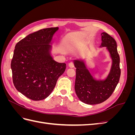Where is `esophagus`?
I'll list each match as a JSON object with an SVG mask.
<instances>
[{
    "mask_svg": "<svg viewBox=\"0 0 135 135\" xmlns=\"http://www.w3.org/2000/svg\"><path fill=\"white\" fill-rule=\"evenodd\" d=\"M69 66L70 67V68H73L74 67V63L72 62H70V63L69 64Z\"/></svg>",
    "mask_w": 135,
    "mask_h": 135,
    "instance_id": "1",
    "label": "esophagus"
}]
</instances>
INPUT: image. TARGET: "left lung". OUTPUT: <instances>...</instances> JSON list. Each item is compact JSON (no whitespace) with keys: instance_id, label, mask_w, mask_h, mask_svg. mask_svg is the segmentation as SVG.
<instances>
[{"instance_id":"8db88e82","label":"left lung","mask_w":135,"mask_h":135,"mask_svg":"<svg viewBox=\"0 0 135 135\" xmlns=\"http://www.w3.org/2000/svg\"><path fill=\"white\" fill-rule=\"evenodd\" d=\"M101 35L100 47H107L112 60L110 72L105 79L94 78L85 66L84 60H74L76 68L75 93L81 102L89 105L100 104L107 100L115 90L120 76V57L116 41L107 32H102Z\"/></svg>"}]
</instances>
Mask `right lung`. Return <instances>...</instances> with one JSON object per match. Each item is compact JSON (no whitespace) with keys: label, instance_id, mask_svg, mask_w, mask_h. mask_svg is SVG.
Returning a JSON list of instances; mask_svg holds the SVG:
<instances>
[{"label":"right lung","instance_id":"obj_1","mask_svg":"<svg viewBox=\"0 0 135 135\" xmlns=\"http://www.w3.org/2000/svg\"><path fill=\"white\" fill-rule=\"evenodd\" d=\"M59 27L43 28L26 36L15 46L11 67L17 90L34 101L50 95L66 69L53 59L52 37Z\"/></svg>","mask_w":135,"mask_h":135}]
</instances>
